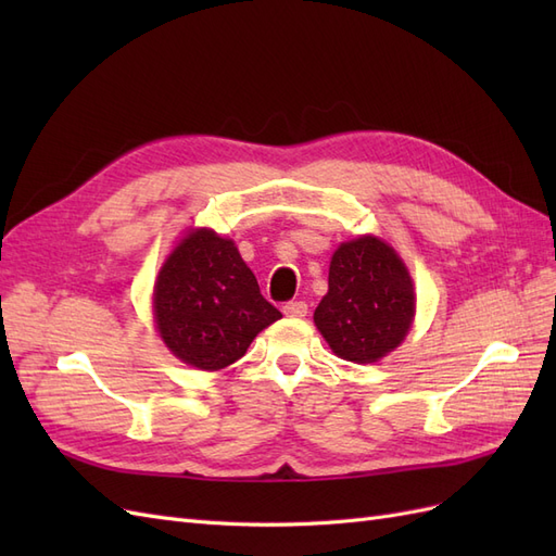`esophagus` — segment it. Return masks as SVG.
I'll use <instances>...</instances> for the list:
<instances>
[{
    "mask_svg": "<svg viewBox=\"0 0 556 556\" xmlns=\"http://www.w3.org/2000/svg\"><path fill=\"white\" fill-rule=\"evenodd\" d=\"M282 313L288 317H304L308 313V304L306 301H288V304L282 306Z\"/></svg>",
    "mask_w": 556,
    "mask_h": 556,
    "instance_id": "1",
    "label": "esophagus"
}]
</instances>
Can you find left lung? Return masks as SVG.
<instances>
[{
    "label": "left lung",
    "instance_id": "1",
    "mask_svg": "<svg viewBox=\"0 0 556 556\" xmlns=\"http://www.w3.org/2000/svg\"><path fill=\"white\" fill-rule=\"evenodd\" d=\"M413 313V280L394 248L362 237L333 252L329 292L313 319L341 359L371 364L406 339Z\"/></svg>",
    "mask_w": 556,
    "mask_h": 556
}]
</instances>
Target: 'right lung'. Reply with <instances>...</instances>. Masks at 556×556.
Segmentation results:
<instances>
[{"label": "right lung", "mask_w": 556, "mask_h": 556, "mask_svg": "<svg viewBox=\"0 0 556 556\" xmlns=\"http://www.w3.org/2000/svg\"><path fill=\"white\" fill-rule=\"evenodd\" d=\"M280 317L233 241L211 229L190 231L155 282V319L166 348L204 371L241 359L252 339Z\"/></svg>", "instance_id": "add662e5"}]
</instances>
